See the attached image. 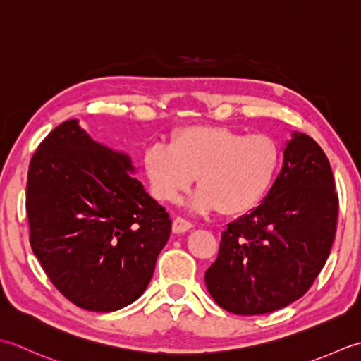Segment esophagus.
Instances as JSON below:
<instances>
[{"label": "esophagus", "instance_id": "34e87169", "mask_svg": "<svg viewBox=\"0 0 361 361\" xmlns=\"http://www.w3.org/2000/svg\"><path fill=\"white\" fill-rule=\"evenodd\" d=\"M191 227H193V224H191L188 219H185V218H180V216H178L173 221V232L174 233H183V232H187V231H190Z\"/></svg>", "mask_w": 361, "mask_h": 361}]
</instances>
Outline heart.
Returning a JSON list of instances; mask_svg holds the SVG:
<instances>
[{
  "instance_id": "1",
  "label": "heart",
  "mask_w": 361,
  "mask_h": 361,
  "mask_svg": "<svg viewBox=\"0 0 361 361\" xmlns=\"http://www.w3.org/2000/svg\"><path fill=\"white\" fill-rule=\"evenodd\" d=\"M281 148L264 134L246 135L223 126H190L170 145L156 143L143 165L154 196L176 202L197 180L191 209L237 215L254 209L281 170Z\"/></svg>"
}]
</instances>
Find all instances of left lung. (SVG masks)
Returning <instances> with one entry per match:
<instances>
[{
    "label": "left lung",
    "instance_id": "8db88e82",
    "mask_svg": "<svg viewBox=\"0 0 361 361\" xmlns=\"http://www.w3.org/2000/svg\"><path fill=\"white\" fill-rule=\"evenodd\" d=\"M338 195L329 159L293 132L283 165L259 207L227 224L205 285L224 310L263 314L302 298L335 240Z\"/></svg>",
    "mask_w": 361,
    "mask_h": 361
}]
</instances>
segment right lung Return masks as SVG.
Masks as SVG:
<instances>
[{"instance_id": "1", "label": "right lung", "mask_w": 361, "mask_h": 361, "mask_svg": "<svg viewBox=\"0 0 361 361\" xmlns=\"http://www.w3.org/2000/svg\"><path fill=\"white\" fill-rule=\"evenodd\" d=\"M124 152L59 124L29 164V241L49 281L73 304L115 312L148 286L171 232L168 212L146 193Z\"/></svg>"}]
</instances>
